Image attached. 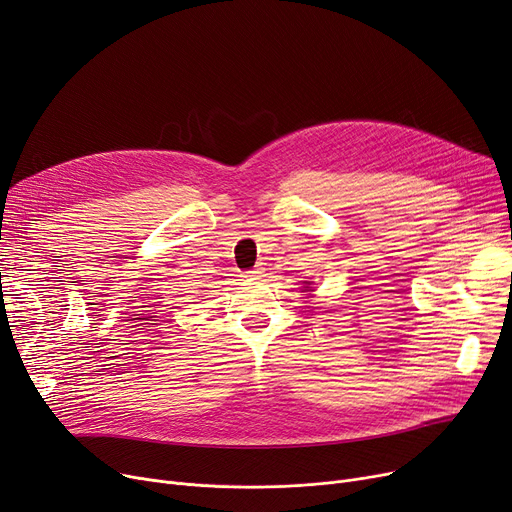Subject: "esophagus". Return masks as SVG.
Listing matches in <instances>:
<instances>
[{"instance_id": "34e87169", "label": "esophagus", "mask_w": 512, "mask_h": 512, "mask_svg": "<svg viewBox=\"0 0 512 512\" xmlns=\"http://www.w3.org/2000/svg\"><path fill=\"white\" fill-rule=\"evenodd\" d=\"M261 274H263L261 268H253L249 272H244V278H261Z\"/></svg>"}]
</instances>
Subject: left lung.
<instances>
[{"label": "left lung", "mask_w": 512, "mask_h": 512, "mask_svg": "<svg viewBox=\"0 0 512 512\" xmlns=\"http://www.w3.org/2000/svg\"><path fill=\"white\" fill-rule=\"evenodd\" d=\"M305 288H307V286H305Z\"/></svg>", "instance_id": "8db88e82"}]
</instances>
